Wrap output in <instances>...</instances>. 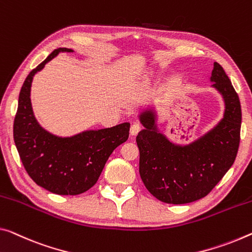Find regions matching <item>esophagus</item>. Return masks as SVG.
<instances>
[{"label":"esophagus","mask_w":252,"mask_h":252,"mask_svg":"<svg viewBox=\"0 0 252 252\" xmlns=\"http://www.w3.org/2000/svg\"><path fill=\"white\" fill-rule=\"evenodd\" d=\"M141 130H142V126L139 125L138 123H134L133 125L130 126V134L133 135V136L134 135H137Z\"/></svg>","instance_id":"esophagus-1"}]
</instances>
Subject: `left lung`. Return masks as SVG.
Masks as SVG:
<instances>
[{
  "label": "left lung",
  "mask_w": 252,
  "mask_h": 252,
  "mask_svg": "<svg viewBox=\"0 0 252 252\" xmlns=\"http://www.w3.org/2000/svg\"><path fill=\"white\" fill-rule=\"evenodd\" d=\"M211 81L225 101L224 118L191 144H172L156 130L152 111L141 116L145 129L136 137L139 176L146 189L163 203L187 204L207 196L237 158L242 117L239 95L219 63H214Z\"/></svg>",
  "instance_id": "8db88e82"
}]
</instances>
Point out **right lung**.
Wrapping results in <instances>:
<instances>
[{"mask_svg":"<svg viewBox=\"0 0 252 252\" xmlns=\"http://www.w3.org/2000/svg\"><path fill=\"white\" fill-rule=\"evenodd\" d=\"M61 52L73 50L55 49L23 82L14 117L13 138L27 173L38 186L57 195H80L98 181L108 158L128 138L130 125L124 123L65 138L41 128L30 101L32 77Z\"/></svg>","mask_w":252,"mask_h":252,"instance_id":"1","label":"right lung"}]
</instances>
